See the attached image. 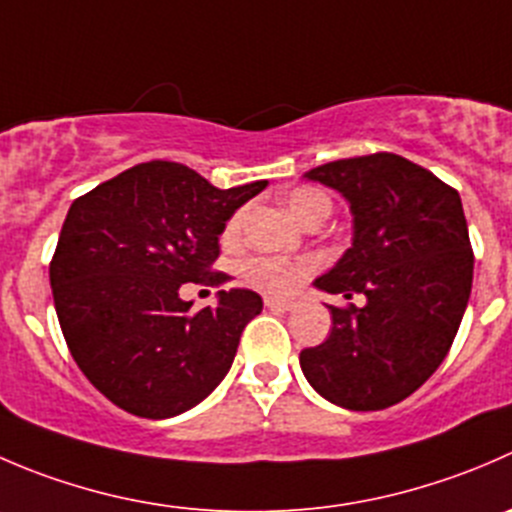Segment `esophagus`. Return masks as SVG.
<instances>
[{"label": "esophagus", "instance_id": "1", "mask_svg": "<svg viewBox=\"0 0 512 512\" xmlns=\"http://www.w3.org/2000/svg\"><path fill=\"white\" fill-rule=\"evenodd\" d=\"M265 305L270 307V310H292V302L280 300V297H265Z\"/></svg>", "mask_w": 512, "mask_h": 512}]
</instances>
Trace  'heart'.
I'll list each match as a JSON object with an SVG mask.
<instances>
[{
  "label": "heart",
  "instance_id": "b5f03b06",
  "mask_svg": "<svg viewBox=\"0 0 512 512\" xmlns=\"http://www.w3.org/2000/svg\"><path fill=\"white\" fill-rule=\"evenodd\" d=\"M287 210L295 220H305L315 210H330V200L315 187H297L287 197ZM245 212H235L225 225V242H235L242 230ZM315 270V262L310 260H285V257H252L245 262V277L257 285L260 290L272 292V295H290L310 272Z\"/></svg>",
  "mask_w": 512,
  "mask_h": 512
}]
</instances>
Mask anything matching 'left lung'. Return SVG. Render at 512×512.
Instances as JSON below:
<instances>
[{
  "label": "left lung",
  "mask_w": 512,
  "mask_h": 512,
  "mask_svg": "<svg viewBox=\"0 0 512 512\" xmlns=\"http://www.w3.org/2000/svg\"><path fill=\"white\" fill-rule=\"evenodd\" d=\"M352 212V245L315 287L362 295L327 305L332 330L300 352L307 382L347 410H385L438 370L473 287V247L463 202L425 167L393 155L352 157L305 172Z\"/></svg>",
  "instance_id": "8db88e82"
}]
</instances>
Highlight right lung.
Instances as JSON below:
<instances>
[{"label":"right lung","mask_w":512,"mask_h":512,"mask_svg":"<svg viewBox=\"0 0 512 512\" xmlns=\"http://www.w3.org/2000/svg\"><path fill=\"white\" fill-rule=\"evenodd\" d=\"M267 187L210 185L177 162H142L72 202L49 265L54 307L79 370L117 408L165 420L195 408L222 382L247 322L252 290H220L192 312L185 282L210 272L237 207Z\"/></svg>","instance_id":"obj_1"}]
</instances>
